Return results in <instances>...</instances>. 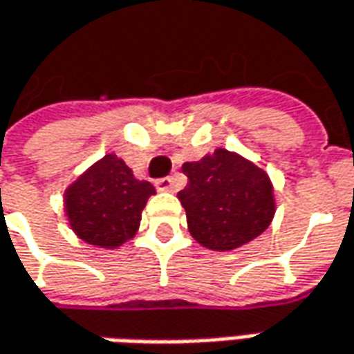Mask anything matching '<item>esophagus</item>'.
Segmentation results:
<instances>
[{"mask_svg": "<svg viewBox=\"0 0 354 354\" xmlns=\"http://www.w3.org/2000/svg\"><path fill=\"white\" fill-rule=\"evenodd\" d=\"M157 191H173L175 189V181L171 177H165V179H157L156 181Z\"/></svg>", "mask_w": 354, "mask_h": 354, "instance_id": "obj_1", "label": "esophagus"}]
</instances>
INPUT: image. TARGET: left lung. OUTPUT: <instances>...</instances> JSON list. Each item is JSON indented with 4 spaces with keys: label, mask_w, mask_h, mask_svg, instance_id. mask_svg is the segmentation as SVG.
<instances>
[{
    "label": "left lung",
    "mask_w": 354,
    "mask_h": 354,
    "mask_svg": "<svg viewBox=\"0 0 354 354\" xmlns=\"http://www.w3.org/2000/svg\"><path fill=\"white\" fill-rule=\"evenodd\" d=\"M189 185L177 195L191 236L203 248L236 250L272 225L276 197L270 175L254 161L216 147L198 161L183 163Z\"/></svg>",
    "instance_id": "obj_1"
}]
</instances>
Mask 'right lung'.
Here are the masks:
<instances>
[{
	"mask_svg": "<svg viewBox=\"0 0 354 354\" xmlns=\"http://www.w3.org/2000/svg\"><path fill=\"white\" fill-rule=\"evenodd\" d=\"M156 195L116 153H106L64 189V214L86 244L114 250L136 236L147 198Z\"/></svg>",
	"mask_w": 354,
	"mask_h": 354,
	"instance_id": "right-lung-1",
	"label": "right lung"
}]
</instances>
